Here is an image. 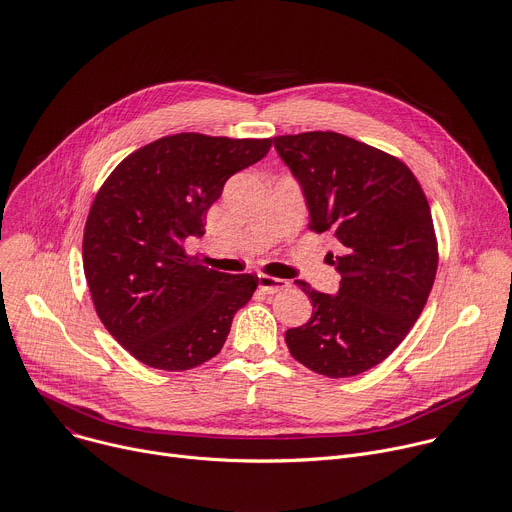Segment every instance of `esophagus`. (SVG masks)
I'll list each match as a JSON object with an SVG mask.
<instances>
[{"label":"esophagus","mask_w":512,"mask_h":512,"mask_svg":"<svg viewBox=\"0 0 512 512\" xmlns=\"http://www.w3.org/2000/svg\"><path fill=\"white\" fill-rule=\"evenodd\" d=\"M259 288L265 294H277V292H282V290H288L290 282L282 280V277H271V275L259 273Z\"/></svg>","instance_id":"34e87169"}]
</instances>
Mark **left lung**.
<instances>
[{"label": "left lung", "instance_id": "8db88e82", "mask_svg": "<svg viewBox=\"0 0 512 512\" xmlns=\"http://www.w3.org/2000/svg\"><path fill=\"white\" fill-rule=\"evenodd\" d=\"M273 145L298 177L308 228L331 230L337 296L296 280L312 316L286 331L294 359L327 378L382 363L408 335L431 294L439 247L421 183L398 157L333 130L282 134Z\"/></svg>", "mask_w": 512, "mask_h": 512}]
</instances>
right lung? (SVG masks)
Listing matches in <instances>:
<instances>
[{
	"label": "right lung",
	"instance_id": "add662e5",
	"mask_svg": "<svg viewBox=\"0 0 512 512\" xmlns=\"http://www.w3.org/2000/svg\"><path fill=\"white\" fill-rule=\"evenodd\" d=\"M271 138L169 134L122 159L83 230V271L108 333L138 361L185 371L220 353L232 318L257 290L185 253L230 175L257 163Z\"/></svg>",
	"mask_w": 512,
	"mask_h": 512
}]
</instances>
